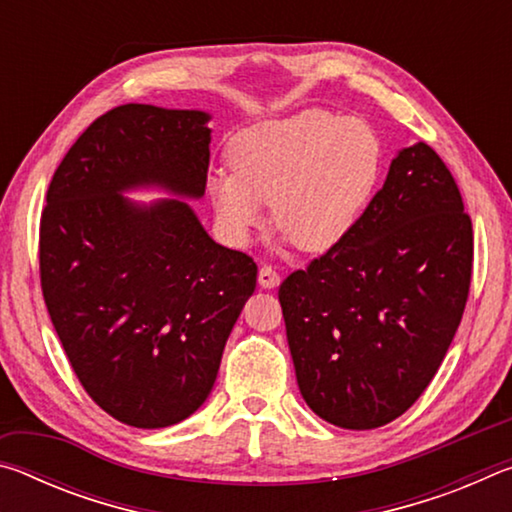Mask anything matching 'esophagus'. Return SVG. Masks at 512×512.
Masks as SVG:
<instances>
[{
  "label": "esophagus",
  "instance_id": "34e87169",
  "mask_svg": "<svg viewBox=\"0 0 512 512\" xmlns=\"http://www.w3.org/2000/svg\"><path fill=\"white\" fill-rule=\"evenodd\" d=\"M257 282H259V287H262V289H275L277 284H280V275H277V271H275L273 266L264 264L262 268H259Z\"/></svg>",
  "mask_w": 512,
  "mask_h": 512
}]
</instances>
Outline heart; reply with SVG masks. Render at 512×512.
Returning <instances> with one entry per match:
<instances>
[{
	"label": "heart",
	"instance_id": "b5f03b06",
	"mask_svg": "<svg viewBox=\"0 0 512 512\" xmlns=\"http://www.w3.org/2000/svg\"><path fill=\"white\" fill-rule=\"evenodd\" d=\"M228 169L207 178L216 219L248 244L273 205L277 230L323 253L348 235L377 185L381 144L368 121L325 110L262 121L232 137Z\"/></svg>",
	"mask_w": 512,
	"mask_h": 512
}]
</instances>
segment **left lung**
Listing matches in <instances>:
<instances>
[{
  "label": "left lung",
  "mask_w": 512,
  "mask_h": 512,
  "mask_svg": "<svg viewBox=\"0 0 512 512\" xmlns=\"http://www.w3.org/2000/svg\"><path fill=\"white\" fill-rule=\"evenodd\" d=\"M472 257L445 162L424 142L402 149L348 235L277 291L309 409L357 431L409 411L461 325Z\"/></svg>",
  "instance_id": "1"
}]
</instances>
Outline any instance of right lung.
<instances>
[{
  "mask_svg": "<svg viewBox=\"0 0 512 512\" xmlns=\"http://www.w3.org/2000/svg\"><path fill=\"white\" fill-rule=\"evenodd\" d=\"M210 115L126 103L94 119L51 178L40 284L69 366L94 402L137 429L171 427L210 395L225 341L257 284L253 257L207 235Z\"/></svg>",
  "mask_w": 512,
  "mask_h": 512,
  "instance_id": "obj_1",
  "label": "right lung"
}]
</instances>
